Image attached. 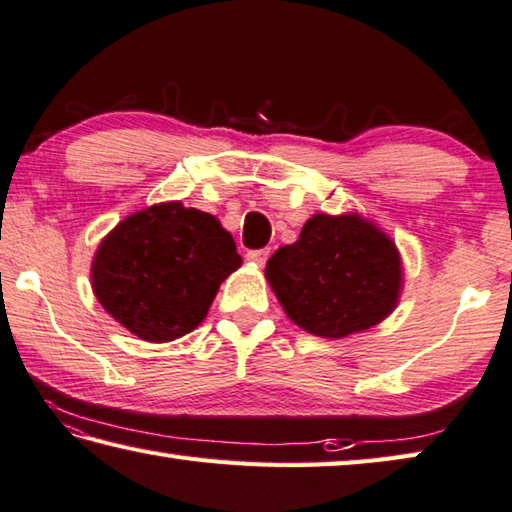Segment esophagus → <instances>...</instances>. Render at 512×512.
<instances>
[{"instance_id":"obj_1","label":"esophagus","mask_w":512,"mask_h":512,"mask_svg":"<svg viewBox=\"0 0 512 512\" xmlns=\"http://www.w3.org/2000/svg\"><path fill=\"white\" fill-rule=\"evenodd\" d=\"M248 262H253V264H257V266H264L266 264V259L271 257V250L268 248H257V250H248Z\"/></svg>"}]
</instances>
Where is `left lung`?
<instances>
[{
  "instance_id": "8db88e82",
  "label": "left lung",
  "mask_w": 512,
  "mask_h": 512,
  "mask_svg": "<svg viewBox=\"0 0 512 512\" xmlns=\"http://www.w3.org/2000/svg\"><path fill=\"white\" fill-rule=\"evenodd\" d=\"M266 277L288 318L322 338L387 318L403 280L392 239L356 215H313L295 244L268 259Z\"/></svg>"
}]
</instances>
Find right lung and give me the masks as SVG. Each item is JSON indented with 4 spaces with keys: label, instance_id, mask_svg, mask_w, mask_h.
I'll use <instances>...</instances> for the list:
<instances>
[{
    "label": "right lung",
    "instance_id": "obj_1",
    "mask_svg": "<svg viewBox=\"0 0 512 512\" xmlns=\"http://www.w3.org/2000/svg\"><path fill=\"white\" fill-rule=\"evenodd\" d=\"M239 266L235 239L215 217L172 201L120 221L102 239L91 280L123 327L147 342H170L199 327Z\"/></svg>",
    "mask_w": 512,
    "mask_h": 512
}]
</instances>
